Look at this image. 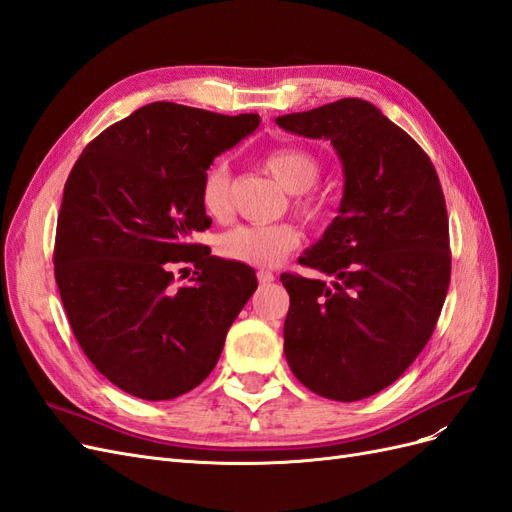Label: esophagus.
<instances>
[{
    "label": "esophagus",
    "instance_id": "34e87169",
    "mask_svg": "<svg viewBox=\"0 0 512 512\" xmlns=\"http://www.w3.org/2000/svg\"><path fill=\"white\" fill-rule=\"evenodd\" d=\"M256 277H258V282H260L262 286H267V284H271V282L275 280V275H273L269 269H260V271H256Z\"/></svg>",
    "mask_w": 512,
    "mask_h": 512
}]
</instances>
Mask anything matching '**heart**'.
<instances>
[{
  "mask_svg": "<svg viewBox=\"0 0 512 512\" xmlns=\"http://www.w3.org/2000/svg\"><path fill=\"white\" fill-rule=\"evenodd\" d=\"M265 168L284 190L292 194V207L309 224H318L331 209L329 198L314 192L320 177V162L305 149H275L265 158ZM200 205L213 220H226L232 211L230 170L226 162H215L200 185ZM301 243L299 228L290 222L243 224L220 237L218 250L226 260L252 267H271L294 252Z\"/></svg>",
  "mask_w": 512,
  "mask_h": 512,
  "instance_id": "obj_1",
  "label": "heart"
}]
</instances>
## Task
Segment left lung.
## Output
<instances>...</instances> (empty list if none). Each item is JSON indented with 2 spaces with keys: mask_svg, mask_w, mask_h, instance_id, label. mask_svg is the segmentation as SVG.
Here are the masks:
<instances>
[{
  "mask_svg": "<svg viewBox=\"0 0 512 512\" xmlns=\"http://www.w3.org/2000/svg\"><path fill=\"white\" fill-rule=\"evenodd\" d=\"M327 138L344 166L339 215L284 273L286 361L320 397L359 401L393 384L436 329L451 282L448 215L427 153L371 102L344 98L275 119Z\"/></svg>",
  "mask_w": 512,
  "mask_h": 512,
  "instance_id": "left-lung-1",
  "label": "left lung"
}]
</instances>
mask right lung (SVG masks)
I'll list each match as a JSON object with an SVG mask.
<instances>
[{"mask_svg": "<svg viewBox=\"0 0 512 512\" xmlns=\"http://www.w3.org/2000/svg\"><path fill=\"white\" fill-rule=\"evenodd\" d=\"M258 123L151 102L96 136L70 170L55 282L76 342L121 391L147 401L192 391L258 288L252 267L190 241L211 226L200 205L207 168ZM185 261L195 275L179 287Z\"/></svg>", "mask_w": 512, "mask_h": 512, "instance_id": "obj_1", "label": "right lung"}]
</instances>
